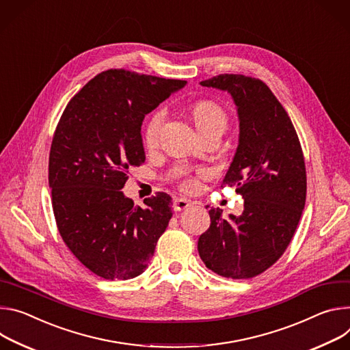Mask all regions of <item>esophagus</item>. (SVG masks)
<instances>
[{
	"label": "esophagus",
	"mask_w": 350,
	"mask_h": 350,
	"mask_svg": "<svg viewBox=\"0 0 350 350\" xmlns=\"http://www.w3.org/2000/svg\"><path fill=\"white\" fill-rule=\"evenodd\" d=\"M174 211H182V210H186L187 207H190V202H187L186 199H175L174 200Z\"/></svg>",
	"instance_id": "obj_1"
}]
</instances>
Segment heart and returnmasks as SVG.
<instances>
[{
  "mask_svg": "<svg viewBox=\"0 0 350 350\" xmlns=\"http://www.w3.org/2000/svg\"><path fill=\"white\" fill-rule=\"evenodd\" d=\"M164 111L157 109L154 111L143 128V140L147 147H152L157 143L159 133L161 129V125L164 122ZM191 116L195 121L198 129H206L210 126H222L226 125V115L222 111L219 105H217L213 101H199L191 107ZM195 180L187 179L183 182L185 189H193L195 187Z\"/></svg>",
  "mask_w": 350,
  "mask_h": 350,
  "instance_id": "heart-1",
  "label": "heart"
}]
</instances>
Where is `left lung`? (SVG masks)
Here are the masks:
<instances>
[{
    "mask_svg": "<svg viewBox=\"0 0 350 350\" xmlns=\"http://www.w3.org/2000/svg\"><path fill=\"white\" fill-rule=\"evenodd\" d=\"M228 92L238 108L239 144L222 180L245 199L242 215L208 211L210 228L198 250L206 267L232 278H253L289 246L306 203V165L288 112L256 77L224 73L200 82Z\"/></svg>",
    "mask_w": 350,
    "mask_h": 350,
    "instance_id": "8db88e82",
    "label": "left lung"
}]
</instances>
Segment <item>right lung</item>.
Instances as JSON below:
<instances>
[{"mask_svg":"<svg viewBox=\"0 0 350 350\" xmlns=\"http://www.w3.org/2000/svg\"><path fill=\"white\" fill-rule=\"evenodd\" d=\"M186 81L108 69L68 103L49 160L53 210L73 256L104 280H131L151 260L172 217L159 191L135 206L121 189L128 170L144 163V116Z\"/></svg>","mask_w":350,"mask_h":350,"instance_id":"obj_1","label":"right lung"}]
</instances>
